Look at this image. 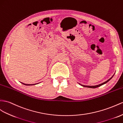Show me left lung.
<instances>
[{
    "label": "left lung",
    "mask_w": 123,
    "mask_h": 123,
    "mask_svg": "<svg viewBox=\"0 0 123 123\" xmlns=\"http://www.w3.org/2000/svg\"><path fill=\"white\" fill-rule=\"evenodd\" d=\"M113 77V76L111 77V78H110V79H109L107 81H105V82H104V83H102V84H99V85H96V86H85V85H81L82 86H83V87H88V88H97V87H100V86H102V85H104V84H106V83H108V81L111 79V78H112Z\"/></svg>",
    "instance_id": "8db88e82"
}]
</instances>
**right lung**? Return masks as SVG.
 <instances>
[{"mask_svg":"<svg viewBox=\"0 0 123 123\" xmlns=\"http://www.w3.org/2000/svg\"><path fill=\"white\" fill-rule=\"evenodd\" d=\"M22 84H23V85H30V84H24L23 83H21ZM33 85H35V84H33Z\"/></svg>","mask_w":123,"mask_h":123,"instance_id":"1","label":"right lung"}]
</instances>
